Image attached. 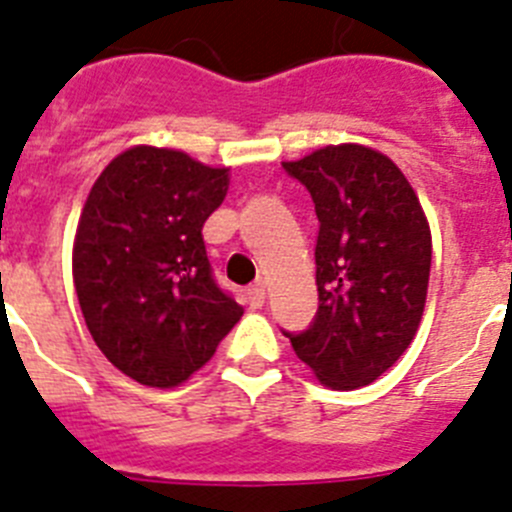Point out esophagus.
<instances>
[{
	"instance_id": "obj_1",
	"label": "esophagus",
	"mask_w": 512,
	"mask_h": 512,
	"mask_svg": "<svg viewBox=\"0 0 512 512\" xmlns=\"http://www.w3.org/2000/svg\"><path fill=\"white\" fill-rule=\"evenodd\" d=\"M247 303H250V308H262V303H265V288L260 283L247 288Z\"/></svg>"
}]
</instances>
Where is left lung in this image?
I'll list each match as a JSON object with an SVG mask.
<instances>
[{
	"label": "left lung",
	"mask_w": 512,
	"mask_h": 512,
	"mask_svg": "<svg viewBox=\"0 0 512 512\" xmlns=\"http://www.w3.org/2000/svg\"><path fill=\"white\" fill-rule=\"evenodd\" d=\"M283 168L319 216V311L301 334H283L326 388L370 385L413 342L426 306L431 229L421 201L398 165L365 145H326Z\"/></svg>",
	"instance_id": "1"
}]
</instances>
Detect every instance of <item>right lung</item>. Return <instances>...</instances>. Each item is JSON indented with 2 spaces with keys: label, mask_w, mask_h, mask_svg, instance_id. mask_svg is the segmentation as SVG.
<instances>
[{
  "label": "right lung",
  "mask_w": 512,
  "mask_h": 512,
  "mask_svg": "<svg viewBox=\"0 0 512 512\" xmlns=\"http://www.w3.org/2000/svg\"><path fill=\"white\" fill-rule=\"evenodd\" d=\"M227 188L229 168L150 145L124 150L91 186L73 285L96 347L140 385L186 382L245 313L216 285L201 237Z\"/></svg>",
  "instance_id": "obj_1"
}]
</instances>
